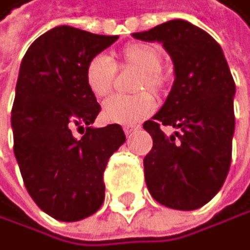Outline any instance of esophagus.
<instances>
[{
	"label": "esophagus",
	"instance_id": "34e87169",
	"mask_svg": "<svg viewBox=\"0 0 250 250\" xmlns=\"http://www.w3.org/2000/svg\"><path fill=\"white\" fill-rule=\"evenodd\" d=\"M138 127H140L138 124H124V126H123V129H124V134H126V135H130L132 132L137 130Z\"/></svg>",
	"mask_w": 250,
	"mask_h": 250
}]
</instances>
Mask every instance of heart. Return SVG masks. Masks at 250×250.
<instances>
[{
	"label": "heart",
	"instance_id": "1",
	"mask_svg": "<svg viewBox=\"0 0 250 250\" xmlns=\"http://www.w3.org/2000/svg\"><path fill=\"white\" fill-rule=\"evenodd\" d=\"M163 57L160 49L152 43H130L120 52V63L110 57L96 54L85 65V83L90 93L103 99L112 93L116 78V66L137 68L138 74L134 82L137 91L134 95H116L104 104L103 115L108 123L135 124L149 116L155 108V95H162L167 88L168 79L160 70Z\"/></svg>",
	"mask_w": 250,
	"mask_h": 250
}]
</instances>
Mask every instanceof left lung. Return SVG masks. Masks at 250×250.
<instances>
[{"label":"left lung","mask_w":250,"mask_h":250,"mask_svg":"<svg viewBox=\"0 0 250 250\" xmlns=\"http://www.w3.org/2000/svg\"><path fill=\"white\" fill-rule=\"evenodd\" d=\"M134 37L163 43L176 73L163 107L143 124L152 137L143 160L147 190L165 207L199 208L221 190L230 168L235 82L227 60L210 34L184 20ZM163 125L179 132L167 137Z\"/></svg>","instance_id":"left-lung-1"}]
</instances>
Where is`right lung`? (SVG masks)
Returning a JSON list of instances; mask_svg holds the SVG:
<instances>
[{
	"mask_svg": "<svg viewBox=\"0 0 250 250\" xmlns=\"http://www.w3.org/2000/svg\"><path fill=\"white\" fill-rule=\"evenodd\" d=\"M71 26L35 40L21 60L12 107L14 152L27 193L49 216L81 221L104 202V171L126 142L120 124L91 127L101 105L85 65L116 42ZM73 130L83 134L76 139Z\"/></svg>",
	"mask_w": 250,
	"mask_h": 250,
	"instance_id": "obj_1",
	"label": "right lung"
}]
</instances>
